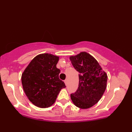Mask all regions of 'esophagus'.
<instances>
[{"label": "esophagus", "instance_id": "34e87169", "mask_svg": "<svg viewBox=\"0 0 132 132\" xmlns=\"http://www.w3.org/2000/svg\"><path fill=\"white\" fill-rule=\"evenodd\" d=\"M64 83H65V85H66V86L67 84H68V81H67V80L66 79V80H64Z\"/></svg>", "mask_w": 132, "mask_h": 132}]
</instances>
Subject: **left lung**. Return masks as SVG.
<instances>
[{
  "instance_id": "obj_1",
  "label": "left lung",
  "mask_w": 132,
  "mask_h": 132,
  "mask_svg": "<svg viewBox=\"0 0 132 132\" xmlns=\"http://www.w3.org/2000/svg\"><path fill=\"white\" fill-rule=\"evenodd\" d=\"M72 66L79 72V87L70 95L75 106L92 107L99 102L106 88L108 76L93 56L86 52L70 57Z\"/></svg>"
}]
</instances>
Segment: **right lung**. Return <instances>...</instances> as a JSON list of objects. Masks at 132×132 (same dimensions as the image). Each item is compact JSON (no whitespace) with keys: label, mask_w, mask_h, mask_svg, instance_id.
Segmentation results:
<instances>
[{"label":"right lung","mask_w":132,"mask_h":132,"mask_svg":"<svg viewBox=\"0 0 132 132\" xmlns=\"http://www.w3.org/2000/svg\"><path fill=\"white\" fill-rule=\"evenodd\" d=\"M59 57L49 53L38 54L30 61L21 75V83L30 102L39 108H45L55 102L64 82L59 78L57 68Z\"/></svg>","instance_id":"1"}]
</instances>
